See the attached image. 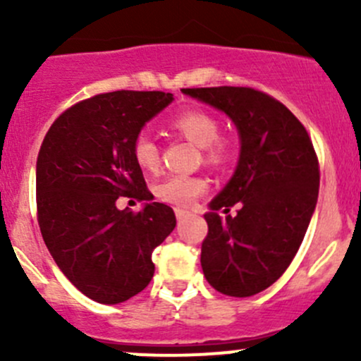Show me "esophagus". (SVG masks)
<instances>
[{
    "instance_id": "1",
    "label": "esophagus",
    "mask_w": 361,
    "mask_h": 361,
    "mask_svg": "<svg viewBox=\"0 0 361 361\" xmlns=\"http://www.w3.org/2000/svg\"><path fill=\"white\" fill-rule=\"evenodd\" d=\"M174 213H176L178 220H183V218L188 214V211L187 209H181V207H174Z\"/></svg>"
}]
</instances>
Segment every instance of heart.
<instances>
[{
    "instance_id": "obj_1",
    "label": "heart",
    "mask_w": 361,
    "mask_h": 361,
    "mask_svg": "<svg viewBox=\"0 0 361 361\" xmlns=\"http://www.w3.org/2000/svg\"><path fill=\"white\" fill-rule=\"evenodd\" d=\"M171 130L180 134L202 150L204 162L220 167L234 157L235 143L232 137L221 136L220 122L211 111L199 106H188L174 113L169 120ZM133 157L143 171H155L160 166V148L148 133H140L133 141ZM207 188V181L192 174H171L155 187L162 201L188 206Z\"/></svg>"
}]
</instances>
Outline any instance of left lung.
<instances>
[{
    "mask_svg": "<svg viewBox=\"0 0 361 361\" xmlns=\"http://www.w3.org/2000/svg\"><path fill=\"white\" fill-rule=\"evenodd\" d=\"M225 111L241 137L238 169L204 214L201 265L207 283L228 297H251L278 281L304 241L319 190V164L300 120L251 87L183 89ZM242 202L235 217L216 213Z\"/></svg>",
    "mask_w": 361,
    "mask_h": 361,
    "instance_id": "obj_1",
    "label": "left lung"
}]
</instances>
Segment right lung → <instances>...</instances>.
Here are the masks:
<instances>
[{
  "label": "right lung",
  "instance_id": "1",
  "mask_svg": "<svg viewBox=\"0 0 361 361\" xmlns=\"http://www.w3.org/2000/svg\"><path fill=\"white\" fill-rule=\"evenodd\" d=\"M173 101L160 90L97 94L61 113L36 160V209L43 241L63 274L99 304H120L148 286L152 253L176 227L133 157L145 123ZM118 197L147 200L116 209Z\"/></svg>",
  "mask_w": 361,
  "mask_h": 361
}]
</instances>
